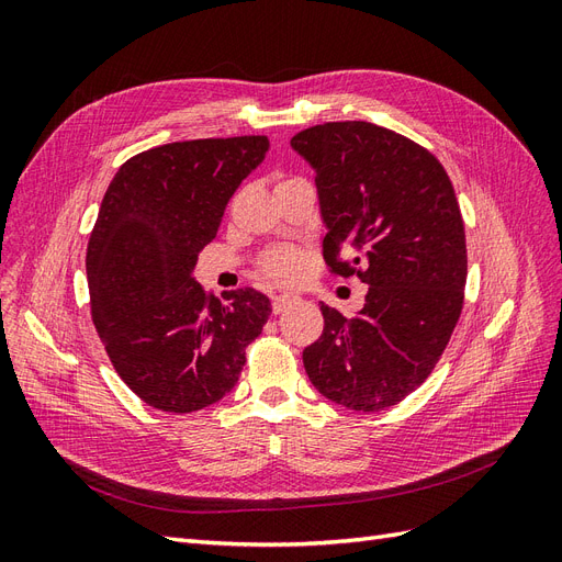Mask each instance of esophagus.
<instances>
[{
  "mask_svg": "<svg viewBox=\"0 0 562 562\" xmlns=\"http://www.w3.org/2000/svg\"><path fill=\"white\" fill-rule=\"evenodd\" d=\"M297 297L295 295H288V293H281V295H274L271 297V312L274 314H283L291 304H295Z\"/></svg>",
  "mask_w": 562,
  "mask_h": 562,
  "instance_id": "obj_1",
  "label": "esophagus"
}]
</instances>
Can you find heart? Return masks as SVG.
I'll use <instances>...</instances> for the list:
<instances>
[{"instance_id":"b5f03b06","label":"heart","mask_w":562,"mask_h":562,"mask_svg":"<svg viewBox=\"0 0 562 562\" xmlns=\"http://www.w3.org/2000/svg\"><path fill=\"white\" fill-rule=\"evenodd\" d=\"M262 274L271 281L291 283L302 274V258L295 250H271L262 260Z\"/></svg>"}]
</instances>
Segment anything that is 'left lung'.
Here are the masks:
<instances>
[{
  "instance_id": "1",
  "label": "left lung",
  "mask_w": 562,
  "mask_h": 562,
  "mask_svg": "<svg viewBox=\"0 0 562 562\" xmlns=\"http://www.w3.org/2000/svg\"><path fill=\"white\" fill-rule=\"evenodd\" d=\"M291 145L316 173L330 274L370 285L351 318L321 304L323 333L302 351L304 370L337 405L384 411L431 375L464 307L454 187L427 147L370 122L318 124Z\"/></svg>"
}]
</instances>
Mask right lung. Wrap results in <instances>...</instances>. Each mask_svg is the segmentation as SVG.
Returning <instances> with one entry per match:
<instances>
[{
    "mask_svg": "<svg viewBox=\"0 0 562 562\" xmlns=\"http://www.w3.org/2000/svg\"><path fill=\"white\" fill-rule=\"evenodd\" d=\"M267 135L151 147L119 166L87 248L91 318L114 370L147 405L194 413L239 382L271 314L255 288L213 293L192 279Z\"/></svg>",
    "mask_w": 562,
    "mask_h": 562,
    "instance_id": "right-lung-1",
    "label": "right lung"
}]
</instances>
